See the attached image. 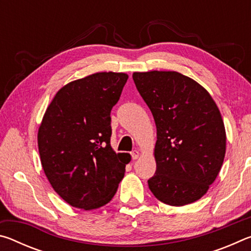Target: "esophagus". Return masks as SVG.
Instances as JSON below:
<instances>
[{"label":"esophagus","mask_w":251,"mask_h":251,"mask_svg":"<svg viewBox=\"0 0 251 251\" xmlns=\"http://www.w3.org/2000/svg\"><path fill=\"white\" fill-rule=\"evenodd\" d=\"M138 157H139V151H131V158L137 159Z\"/></svg>","instance_id":"1"}]
</instances>
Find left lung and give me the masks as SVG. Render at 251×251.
Masks as SVG:
<instances>
[{
	"mask_svg": "<svg viewBox=\"0 0 251 251\" xmlns=\"http://www.w3.org/2000/svg\"><path fill=\"white\" fill-rule=\"evenodd\" d=\"M133 79L157 128L151 192L171 206L198 201L217 178L226 154L217 105L201 84L178 72H135Z\"/></svg>",
	"mask_w": 251,
	"mask_h": 251,
	"instance_id": "left-lung-1",
	"label": "left lung"
}]
</instances>
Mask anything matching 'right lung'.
<instances>
[{"mask_svg": "<svg viewBox=\"0 0 251 251\" xmlns=\"http://www.w3.org/2000/svg\"><path fill=\"white\" fill-rule=\"evenodd\" d=\"M128 75L101 72L63 86L39 127L37 145L46 177L59 197L92 210L112 201L130 155L110 146V110Z\"/></svg>", "mask_w": 251, "mask_h": 251, "instance_id": "1", "label": "right lung"}]
</instances>
